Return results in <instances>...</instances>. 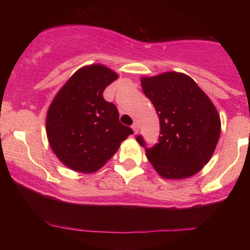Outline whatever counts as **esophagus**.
Segmentation results:
<instances>
[{"instance_id":"obj_1","label":"esophagus","mask_w":250,"mask_h":250,"mask_svg":"<svg viewBox=\"0 0 250 250\" xmlns=\"http://www.w3.org/2000/svg\"><path fill=\"white\" fill-rule=\"evenodd\" d=\"M132 129H133V131H134V134H138V132H139L138 123H134V124L132 125Z\"/></svg>"}]
</instances>
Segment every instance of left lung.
I'll return each mask as SVG.
<instances>
[{
  "label": "left lung",
  "mask_w": 250,
  "mask_h": 250,
  "mask_svg": "<svg viewBox=\"0 0 250 250\" xmlns=\"http://www.w3.org/2000/svg\"><path fill=\"white\" fill-rule=\"evenodd\" d=\"M143 93L155 107L160 123L159 142L146 148V158L163 179L182 180L209 162L221 134V118L208 95L190 76L166 71L141 77Z\"/></svg>",
  "instance_id": "8db88e82"
}]
</instances>
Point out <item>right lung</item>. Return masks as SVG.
Segmentation results:
<instances>
[{"label":"right lung","instance_id":"right-lung-1","mask_svg":"<svg viewBox=\"0 0 250 250\" xmlns=\"http://www.w3.org/2000/svg\"><path fill=\"white\" fill-rule=\"evenodd\" d=\"M117 78L118 74L104 64L82 67L47 109L49 145L57 158L75 172H97L133 134L131 127L119 122L115 104L102 97Z\"/></svg>","mask_w":250,"mask_h":250}]
</instances>
